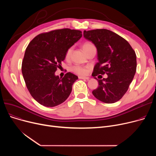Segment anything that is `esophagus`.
Here are the masks:
<instances>
[{
    "label": "esophagus",
    "instance_id": "esophagus-1",
    "mask_svg": "<svg viewBox=\"0 0 156 156\" xmlns=\"http://www.w3.org/2000/svg\"><path fill=\"white\" fill-rule=\"evenodd\" d=\"M80 79H83V80H89V77H84V76H79L78 77Z\"/></svg>",
    "mask_w": 156,
    "mask_h": 156
}]
</instances>
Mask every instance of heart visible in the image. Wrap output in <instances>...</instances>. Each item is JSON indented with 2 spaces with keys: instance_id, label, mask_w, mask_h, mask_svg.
I'll return each mask as SVG.
<instances>
[{
  "instance_id": "obj_1",
  "label": "heart",
  "mask_w": 156,
  "mask_h": 156,
  "mask_svg": "<svg viewBox=\"0 0 156 156\" xmlns=\"http://www.w3.org/2000/svg\"><path fill=\"white\" fill-rule=\"evenodd\" d=\"M94 47H95L94 45L92 42H86L82 45L83 50L86 54H87L90 50H91L92 48H94ZM72 51H73V47H69L67 50L66 52V54H65L66 59H68L69 58L71 55ZM71 70L73 73L77 74V75H85L88 72V68L76 65V66H73V67H71Z\"/></svg>"
}]
</instances>
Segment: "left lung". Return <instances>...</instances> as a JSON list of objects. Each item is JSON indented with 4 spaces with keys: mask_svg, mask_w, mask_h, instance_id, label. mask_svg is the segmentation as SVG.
Returning <instances> with one entry per match:
<instances>
[{
    "mask_svg": "<svg viewBox=\"0 0 156 156\" xmlns=\"http://www.w3.org/2000/svg\"><path fill=\"white\" fill-rule=\"evenodd\" d=\"M83 37L95 45L99 62L92 76L107 74L108 78L98 80L99 87L92 94L98 100L112 104L120 100L127 92L136 69V56L127 41L106 29L83 31Z\"/></svg>",
    "mask_w": 156,
    "mask_h": 156,
    "instance_id": "left-lung-1",
    "label": "left lung"
}]
</instances>
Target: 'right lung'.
Segmentation results:
<instances>
[{"mask_svg":"<svg viewBox=\"0 0 156 156\" xmlns=\"http://www.w3.org/2000/svg\"><path fill=\"white\" fill-rule=\"evenodd\" d=\"M82 37L81 31L63 28L43 33L26 48L22 74L34 99L45 107H54L68 99L78 76L68 72L60 78L55 75L68 49Z\"/></svg>","mask_w":156,"mask_h":156,"instance_id":"add662e5","label":"right lung"}]
</instances>
